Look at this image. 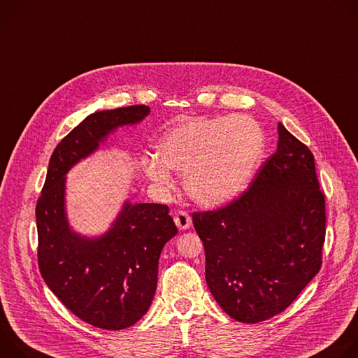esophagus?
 I'll list each match as a JSON object with an SVG mask.
<instances>
[{
	"mask_svg": "<svg viewBox=\"0 0 358 358\" xmlns=\"http://www.w3.org/2000/svg\"><path fill=\"white\" fill-rule=\"evenodd\" d=\"M175 223H176V226H178L179 229L186 230V229H189V227H190V224H192V219H190V216H189V213H187V212H185V210H179V212L175 215Z\"/></svg>",
	"mask_w": 358,
	"mask_h": 358,
	"instance_id": "esophagus-1",
	"label": "esophagus"
}]
</instances>
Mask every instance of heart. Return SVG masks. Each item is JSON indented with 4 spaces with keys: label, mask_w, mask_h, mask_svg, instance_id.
Wrapping results in <instances>:
<instances>
[{
    "label": "heart",
    "mask_w": 358,
    "mask_h": 358,
    "mask_svg": "<svg viewBox=\"0 0 358 358\" xmlns=\"http://www.w3.org/2000/svg\"><path fill=\"white\" fill-rule=\"evenodd\" d=\"M264 149V132L250 116L193 119L162 136L155 148L156 159H145L143 171L161 189L172 186L168 169L183 173L192 199L215 206L243 190Z\"/></svg>",
    "instance_id": "b5f03b06"
}]
</instances>
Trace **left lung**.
Listing matches in <instances>:
<instances>
[{
	"mask_svg": "<svg viewBox=\"0 0 358 358\" xmlns=\"http://www.w3.org/2000/svg\"><path fill=\"white\" fill-rule=\"evenodd\" d=\"M275 152L227 205L193 212L205 246L206 283L219 306L242 323L286 310L320 271L326 196L314 156L282 124Z\"/></svg>",
	"mask_w": 358,
	"mask_h": 358,
	"instance_id": "8db88e82",
	"label": "left lung"
}]
</instances>
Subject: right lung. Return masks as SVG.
<instances>
[{
	"label": "right lung",
	"mask_w": 358,
	"mask_h": 358,
	"mask_svg": "<svg viewBox=\"0 0 358 358\" xmlns=\"http://www.w3.org/2000/svg\"><path fill=\"white\" fill-rule=\"evenodd\" d=\"M148 113V106L132 105L87 116L52 152L35 208L43 279L69 311L105 330L131 327L148 311L157 285L159 256L178 227L166 205L127 202L102 237L78 236L65 216V173L96 150L108 134L142 121Z\"/></svg>",
	"instance_id": "right-lung-1"
}]
</instances>
